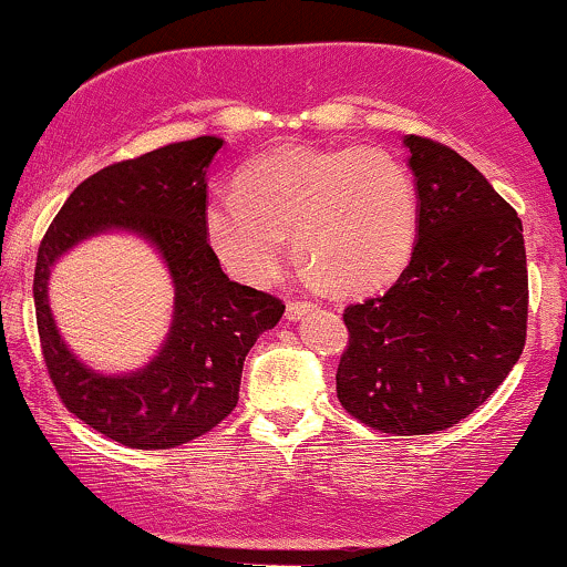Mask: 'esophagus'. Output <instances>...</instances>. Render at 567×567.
<instances>
[{
	"label": "esophagus",
	"mask_w": 567,
	"mask_h": 567,
	"mask_svg": "<svg viewBox=\"0 0 567 567\" xmlns=\"http://www.w3.org/2000/svg\"><path fill=\"white\" fill-rule=\"evenodd\" d=\"M310 307L312 302H305V299H289V302H286V318L299 320Z\"/></svg>",
	"instance_id": "1"
}]
</instances>
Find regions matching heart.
Masks as SVG:
<instances>
[{"label": "heart", "instance_id": "1", "mask_svg": "<svg viewBox=\"0 0 567 567\" xmlns=\"http://www.w3.org/2000/svg\"><path fill=\"white\" fill-rule=\"evenodd\" d=\"M289 234L299 260L331 289H375L415 247V181L381 146H286L251 159L236 192L207 199L209 247L241 284L265 286L278 276Z\"/></svg>", "mask_w": 567, "mask_h": 567}]
</instances>
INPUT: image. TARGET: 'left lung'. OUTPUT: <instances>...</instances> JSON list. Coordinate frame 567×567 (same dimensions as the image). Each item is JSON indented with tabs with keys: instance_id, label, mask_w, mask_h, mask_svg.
I'll return each instance as SVG.
<instances>
[{
	"instance_id": "1",
	"label": "left lung",
	"mask_w": 567,
	"mask_h": 567,
	"mask_svg": "<svg viewBox=\"0 0 567 567\" xmlns=\"http://www.w3.org/2000/svg\"><path fill=\"white\" fill-rule=\"evenodd\" d=\"M417 244L396 284L349 305L337 370L341 408L370 429H452L497 391L526 347L523 223L446 144L404 136Z\"/></svg>"
}]
</instances>
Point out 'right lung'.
Instances as JSON below:
<instances>
[{
    "label": "right lung",
    "mask_w": 567,
    "mask_h": 567,
    "mask_svg": "<svg viewBox=\"0 0 567 567\" xmlns=\"http://www.w3.org/2000/svg\"><path fill=\"white\" fill-rule=\"evenodd\" d=\"M220 146L218 136H199L102 167L70 194L41 239L33 302L49 379L75 417L131 450H171L228 417L239 402L244 358L284 316L281 299L228 281L205 236L207 167ZM113 227L144 235L177 286L164 349L128 377L94 374L75 361L45 299L48 270L61 251Z\"/></svg>",
    "instance_id": "right-lung-1"
}]
</instances>
